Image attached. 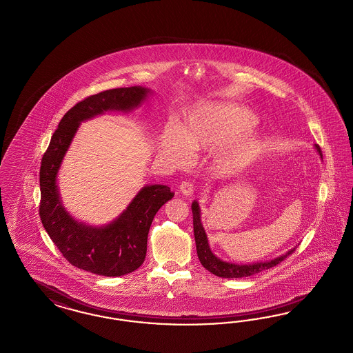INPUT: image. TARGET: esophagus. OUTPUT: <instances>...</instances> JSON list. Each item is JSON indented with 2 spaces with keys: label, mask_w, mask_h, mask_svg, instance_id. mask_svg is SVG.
I'll list each match as a JSON object with an SVG mask.
<instances>
[{
  "label": "esophagus",
  "mask_w": 353,
  "mask_h": 353,
  "mask_svg": "<svg viewBox=\"0 0 353 353\" xmlns=\"http://www.w3.org/2000/svg\"><path fill=\"white\" fill-rule=\"evenodd\" d=\"M180 192L183 193V195H192L194 193V185L192 183H189V181H183L180 185Z\"/></svg>",
  "instance_id": "esophagus-1"
}]
</instances>
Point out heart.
Segmentation results:
<instances>
[{"label":"heart","instance_id":"obj_1","mask_svg":"<svg viewBox=\"0 0 353 353\" xmlns=\"http://www.w3.org/2000/svg\"><path fill=\"white\" fill-rule=\"evenodd\" d=\"M256 123V116L240 107L205 104L189 114L181 133L172 128L164 132L161 150L172 163L185 165L189 163V155L196 157L236 139L218 160L219 170L230 172L253 160L261 152L262 139L254 133L245 134Z\"/></svg>","mask_w":353,"mask_h":353}]
</instances>
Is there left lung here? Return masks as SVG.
Here are the masks:
<instances>
[{
	"mask_svg": "<svg viewBox=\"0 0 353 353\" xmlns=\"http://www.w3.org/2000/svg\"><path fill=\"white\" fill-rule=\"evenodd\" d=\"M318 154L322 157V151L321 147L316 145ZM192 211H193V225H194V239L195 245H196V254L202 263V266L208 270L211 274L220 276V278H246V276H252L254 274H258L261 271H265L268 268H274L276 265H279L280 262H283L288 256H291L294 252L296 248L291 249L290 252H287L284 256H278L275 259H271L268 262H258L253 265H234V263H228L219 259L215 256L207 241L206 232L203 230V225L201 223V210L198 206V202L192 203Z\"/></svg>",
	"mask_w": 353,
	"mask_h": 353,
	"instance_id": "8db88e82",
	"label": "left lung"
}]
</instances>
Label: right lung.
Masks as SVG:
<instances>
[{
    "mask_svg": "<svg viewBox=\"0 0 353 353\" xmlns=\"http://www.w3.org/2000/svg\"><path fill=\"white\" fill-rule=\"evenodd\" d=\"M148 92V88L141 85L121 87L77 103L62 117L41 159L39 207L41 223L69 263L97 275L121 276L143 263L154 216L174 194L165 185L145 186L117 219L97 228L74 220L62 207L56 185L57 172L81 122L107 110H133Z\"/></svg>",
    "mask_w": 353,
    "mask_h": 353,
    "instance_id": "add662e5",
    "label": "right lung"
}]
</instances>
